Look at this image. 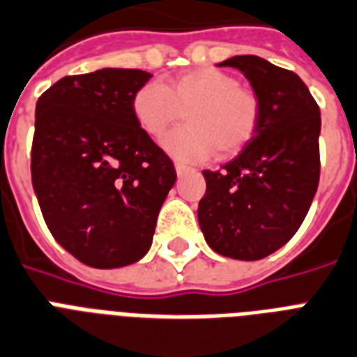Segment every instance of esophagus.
<instances>
[{"label":"esophagus","instance_id":"obj_1","mask_svg":"<svg viewBox=\"0 0 357 357\" xmlns=\"http://www.w3.org/2000/svg\"><path fill=\"white\" fill-rule=\"evenodd\" d=\"M175 169H176V175L182 176L188 171V165L182 164V162H175Z\"/></svg>","mask_w":357,"mask_h":357}]
</instances>
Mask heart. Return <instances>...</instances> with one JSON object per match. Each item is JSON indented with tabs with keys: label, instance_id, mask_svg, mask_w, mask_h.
Here are the masks:
<instances>
[{
	"label": "heart",
	"instance_id": "1",
	"mask_svg": "<svg viewBox=\"0 0 357 357\" xmlns=\"http://www.w3.org/2000/svg\"><path fill=\"white\" fill-rule=\"evenodd\" d=\"M132 112L153 139H160L186 113L188 124L165 137L164 149L175 158L203 162L216 151L229 158L250 145L261 121V102L233 74L206 66L181 74L167 85H141L132 98Z\"/></svg>",
	"mask_w": 357,
	"mask_h": 357
}]
</instances>
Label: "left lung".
<instances>
[{
  "label": "left lung",
  "instance_id": "1",
  "mask_svg": "<svg viewBox=\"0 0 357 357\" xmlns=\"http://www.w3.org/2000/svg\"><path fill=\"white\" fill-rule=\"evenodd\" d=\"M238 68L261 102L250 145L218 171H203L197 218L206 244L223 257L259 261L294 236L320 176V109L298 74L257 55L220 63Z\"/></svg>",
  "mask_w": 357,
  "mask_h": 357
}]
</instances>
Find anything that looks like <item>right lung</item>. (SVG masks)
Instances as JSON below:
<instances>
[{
  "label": "right lung",
  "mask_w": 357,
  "mask_h": 357,
  "mask_svg": "<svg viewBox=\"0 0 357 357\" xmlns=\"http://www.w3.org/2000/svg\"><path fill=\"white\" fill-rule=\"evenodd\" d=\"M149 79L137 68H102L65 76L37 100L33 190L57 244L87 266L139 261L176 181L132 112Z\"/></svg>",
  "instance_id": "add662e5"
}]
</instances>
